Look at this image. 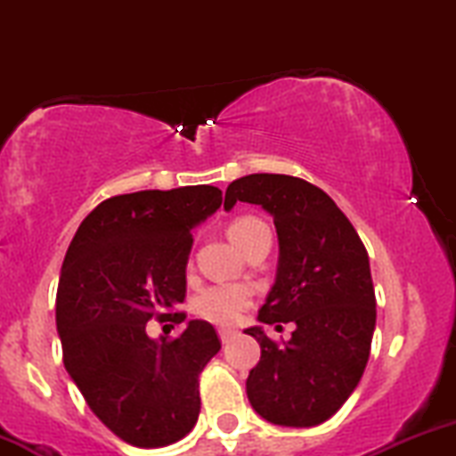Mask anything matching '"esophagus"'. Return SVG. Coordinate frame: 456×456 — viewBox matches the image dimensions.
<instances>
[{"label":"esophagus","mask_w":456,"mask_h":456,"mask_svg":"<svg viewBox=\"0 0 456 456\" xmlns=\"http://www.w3.org/2000/svg\"><path fill=\"white\" fill-rule=\"evenodd\" d=\"M218 335H220V339H223V344H227L229 339H232L233 335H236V330L229 329V326H220V329H218Z\"/></svg>","instance_id":"1"}]
</instances>
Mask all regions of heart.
Instances as JSON below:
<instances>
[{
    "label": "heart",
    "mask_w": 456,
    "mask_h": 456,
    "mask_svg": "<svg viewBox=\"0 0 456 456\" xmlns=\"http://www.w3.org/2000/svg\"><path fill=\"white\" fill-rule=\"evenodd\" d=\"M269 232L265 223L256 216H238L229 223L227 236L238 249H245L256 236ZM254 300V289L242 282H227L207 287L196 296L194 311L202 320L211 324H233L242 311Z\"/></svg>",
    "instance_id": "1"
}]
</instances>
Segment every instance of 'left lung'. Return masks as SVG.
<instances>
[{
	"mask_svg": "<svg viewBox=\"0 0 456 456\" xmlns=\"http://www.w3.org/2000/svg\"><path fill=\"white\" fill-rule=\"evenodd\" d=\"M238 200L269 211L278 232V273L257 320L296 324L282 344L262 326L245 330L260 344L247 397L271 424L317 426L351 397L369 362L377 317L369 254L333 199L302 178L249 174L227 187L224 209Z\"/></svg>",
	"mask_w": 456,
	"mask_h": 456,
	"instance_id": "1",
	"label": "left lung"
}]
</instances>
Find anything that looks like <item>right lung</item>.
I'll use <instances>...</instances> for the list:
<instances>
[{
    "mask_svg": "<svg viewBox=\"0 0 456 456\" xmlns=\"http://www.w3.org/2000/svg\"><path fill=\"white\" fill-rule=\"evenodd\" d=\"M223 202L211 185L145 190L96 205L77 229L57 289L63 364L90 411L136 448L176 444L199 421V375L220 351L216 329L190 320L151 339V317L185 300L191 229Z\"/></svg>",
    "mask_w": 456,
    "mask_h": 456,
    "instance_id": "obj_1",
    "label": "right lung"
}]
</instances>
